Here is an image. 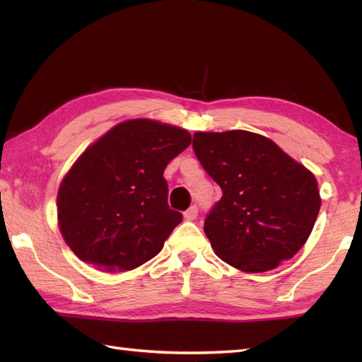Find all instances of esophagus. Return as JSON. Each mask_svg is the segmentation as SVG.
<instances>
[{
  "label": "esophagus",
  "mask_w": 362,
  "mask_h": 362,
  "mask_svg": "<svg viewBox=\"0 0 362 362\" xmlns=\"http://www.w3.org/2000/svg\"><path fill=\"white\" fill-rule=\"evenodd\" d=\"M183 218H185L187 221H194L197 218V206L196 205L189 206V209L183 213Z\"/></svg>",
  "instance_id": "esophagus-1"
}]
</instances>
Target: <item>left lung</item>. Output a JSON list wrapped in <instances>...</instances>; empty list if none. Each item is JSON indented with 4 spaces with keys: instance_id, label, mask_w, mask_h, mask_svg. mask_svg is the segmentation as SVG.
<instances>
[{
    "instance_id": "left-lung-1",
    "label": "left lung",
    "mask_w": 362,
    "mask_h": 362,
    "mask_svg": "<svg viewBox=\"0 0 362 362\" xmlns=\"http://www.w3.org/2000/svg\"><path fill=\"white\" fill-rule=\"evenodd\" d=\"M193 149L222 189L204 224L222 261L267 272L303 247L322 202L310 169L247 130L196 132Z\"/></svg>"
}]
</instances>
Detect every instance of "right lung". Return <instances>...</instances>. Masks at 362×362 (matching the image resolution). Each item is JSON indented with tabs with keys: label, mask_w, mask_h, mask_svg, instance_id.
Instances as JSON below:
<instances>
[{
	"label": "right lung",
	"mask_w": 362,
	"mask_h": 362,
	"mask_svg": "<svg viewBox=\"0 0 362 362\" xmlns=\"http://www.w3.org/2000/svg\"><path fill=\"white\" fill-rule=\"evenodd\" d=\"M189 144L185 129L140 118L88 146L57 193L60 233L76 257L107 272L156 257L182 222L168 205L165 168Z\"/></svg>",
	"instance_id": "right-lung-1"
}]
</instances>
